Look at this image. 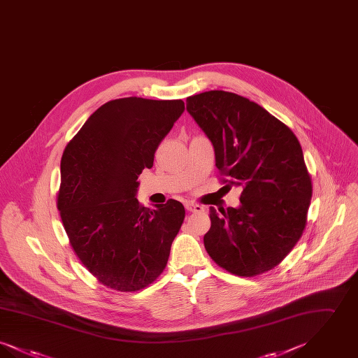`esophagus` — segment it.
I'll list each match as a JSON object with an SVG mask.
<instances>
[{
    "label": "esophagus",
    "mask_w": 358,
    "mask_h": 358,
    "mask_svg": "<svg viewBox=\"0 0 358 358\" xmlns=\"http://www.w3.org/2000/svg\"><path fill=\"white\" fill-rule=\"evenodd\" d=\"M185 208L189 212H203V209H204L201 205L194 204V203H190V201L185 204Z\"/></svg>",
    "instance_id": "esophagus-1"
}]
</instances>
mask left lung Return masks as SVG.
<instances>
[{
    "mask_svg": "<svg viewBox=\"0 0 358 358\" xmlns=\"http://www.w3.org/2000/svg\"><path fill=\"white\" fill-rule=\"evenodd\" d=\"M209 138L222 182L243 189L238 208H209L206 252L224 270L256 276L276 267L306 227L313 194L301 143L257 103L222 90L187 98Z\"/></svg>",
    "mask_w": 358,
    "mask_h": 358,
    "instance_id": "8db88e82",
    "label": "left lung"
}]
</instances>
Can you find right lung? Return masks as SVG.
Segmentation results:
<instances>
[{"label":"right lung","mask_w":358,"mask_h":358,"mask_svg":"<svg viewBox=\"0 0 358 358\" xmlns=\"http://www.w3.org/2000/svg\"><path fill=\"white\" fill-rule=\"evenodd\" d=\"M184 110L181 99L110 101L64 149L57 209L75 254L110 289H145L166 267L184 205L142 206L136 180Z\"/></svg>","instance_id":"right-lung-1"}]
</instances>
